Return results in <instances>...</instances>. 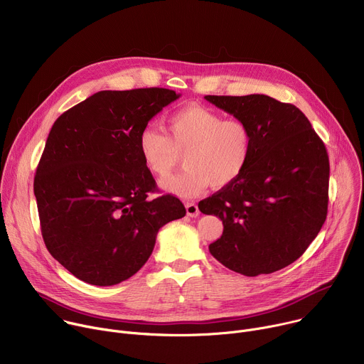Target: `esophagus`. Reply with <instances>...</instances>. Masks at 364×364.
Returning <instances> with one entry per match:
<instances>
[{
    "label": "esophagus",
    "instance_id": "34e87169",
    "mask_svg": "<svg viewBox=\"0 0 364 364\" xmlns=\"http://www.w3.org/2000/svg\"><path fill=\"white\" fill-rule=\"evenodd\" d=\"M186 212H187V216H190V218L198 216V207H197V204L193 203V201L187 203L186 204Z\"/></svg>",
    "mask_w": 364,
    "mask_h": 364
}]
</instances>
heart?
I'll list each match as a JSON object with an SVG mask.
<instances>
[{"mask_svg":"<svg viewBox=\"0 0 364 364\" xmlns=\"http://www.w3.org/2000/svg\"><path fill=\"white\" fill-rule=\"evenodd\" d=\"M138 152L145 168L163 180L178 166L186 168L163 183L181 197H196L207 187H229L245 171L253 148L250 127L242 119H225L210 108L184 107L168 118V134L152 125L138 135Z\"/></svg>","mask_w":364,"mask_h":364,"instance_id":"obj_1","label":"heart"}]
</instances>
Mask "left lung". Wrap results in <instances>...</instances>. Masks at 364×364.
Returning a JSON list of instances; mask_svg holds the SVG:
<instances>
[{"instance_id":"left-lung-1","label":"left lung","mask_w":364,"mask_h":364,"mask_svg":"<svg viewBox=\"0 0 364 364\" xmlns=\"http://www.w3.org/2000/svg\"><path fill=\"white\" fill-rule=\"evenodd\" d=\"M218 108L245 121L253 134L242 176L198 203L219 216L223 235L209 250L245 277L272 274L306 250L328 207L330 163L324 142L291 103L267 95H207Z\"/></svg>"}]
</instances>
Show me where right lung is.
<instances>
[{"label": "right lung", "instance_id": "1", "mask_svg": "<svg viewBox=\"0 0 364 364\" xmlns=\"http://www.w3.org/2000/svg\"><path fill=\"white\" fill-rule=\"evenodd\" d=\"M174 90H100L51 127L34 177L47 250L80 281L117 285L136 274L159 230L186 216L184 204L157 191L138 152L149 119L178 99Z\"/></svg>", "mask_w": 364, "mask_h": 364}]
</instances>
